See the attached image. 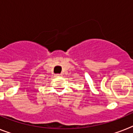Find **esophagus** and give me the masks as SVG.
<instances>
[{"mask_svg": "<svg viewBox=\"0 0 133 133\" xmlns=\"http://www.w3.org/2000/svg\"><path fill=\"white\" fill-rule=\"evenodd\" d=\"M55 77H61V76H62V74H55Z\"/></svg>", "mask_w": 133, "mask_h": 133, "instance_id": "obj_1", "label": "esophagus"}]
</instances>
